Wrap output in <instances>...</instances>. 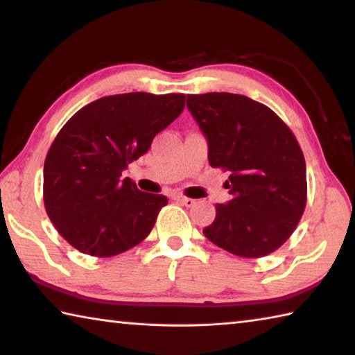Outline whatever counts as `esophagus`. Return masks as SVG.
Masks as SVG:
<instances>
[{
    "mask_svg": "<svg viewBox=\"0 0 355 355\" xmlns=\"http://www.w3.org/2000/svg\"><path fill=\"white\" fill-rule=\"evenodd\" d=\"M173 200H177L178 203H182V205H184V207H192L196 203L194 199H189V197H184L182 194L173 196Z\"/></svg>",
    "mask_w": 355,
    "mask_h": 355,
    "instance_id": "obj_1",
    "label": "esophagus"
}]
</instances>
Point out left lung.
<instances>
[{"mask_svg": "<svg viewBox=\"0 0 355 355\" xmlns=\"http://www.w3.org/2000/svg\"><path fill=\"white\" fill-rule=\"evenodd\" d=\"M186 103L207 136L209 164L230 172L224 186L232 199L216 205V219L203 235L244 258L277 250L307 203V169L293 131L245 95H188Z\"/></svg>", "mask_w": 355, "mask_h": 355, "instance_id": "obj_1", "label": "left lung"}]
</instances>
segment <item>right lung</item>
Segmentation results:
<instances>
[{
    "label": "right lung",
    "mask_w": 355,
    "mask_h": 355,
    "mask_svg": "<svg viewBox=\"0 0 355 355\" xmlns=\"http://www.w3.org/2000/svg\"><path fill=\"white\" fill-rule=\"evenodd\" d=\"M184 110V94L131 92L92 101L70 117L48 150L44 203L69 244L112 257L148 236L167 197L137 189L122 172Z\"/></svg>",
    "instance_id": "add662e5"
}]
</instances>
